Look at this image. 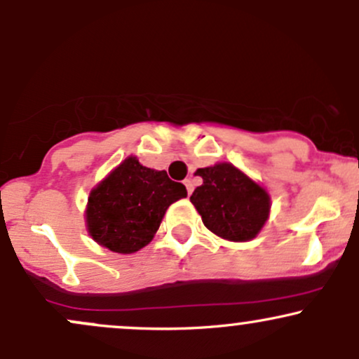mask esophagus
Returning <instances> with one entry per match:
<instances>
[{
    "instance_id": "34e87169",
    "label": "esophagus",
    "mask_w": 359,
    "mask_h": 359,
    "mask_svg": "<svg viewBox=\"0 0 359 359\" xmlns=\"http://www.w3.org/2000/svg\"><path fill=\"white\" fill-rule=\"evenodd\" d=\"M184 184H185V187H187V194H189V196H191V194H192V191H194V185H192V182H191V180H184Z\"/></svg>"
}]
</instances>
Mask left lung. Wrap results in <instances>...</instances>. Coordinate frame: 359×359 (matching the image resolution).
I'll use <instances>...</instances> for the list:
<instances>
[{
	"mask_svg": "<svg viewBox=\"0 0 359 359\" xmlns=\"http://www.w3.org/2000/svg\"><path fill=\"white\" fill-rule=\"evenodd\" d=\"M203 185L191 203L209 231L222 240L243 243L258 236L270 217L271 199L266 189L229 162L197 168Z\"/></svg>",
	"mask_w": 359,
	"mask_h": 359,
	"instance_id": "obj_1",
	"label": "left lung"
}]
</instances>
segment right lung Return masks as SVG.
<instances>
[{"label": "right lung", "instance_id": "obj_1", "mask_svg": "<svg viewBox=\"0 0 359 359\" xmlns=\"http://www.w3.org/2000/svg\"><path fill=\"white\" fill-rule=\"evenodd\" d=\"M185 196L184 184L131 155L89 192L86 229L102 248L131 255L154 240L168 205Z\"/></svg>", "mask_w": 359, "mask_h": 359}]
</instances>
